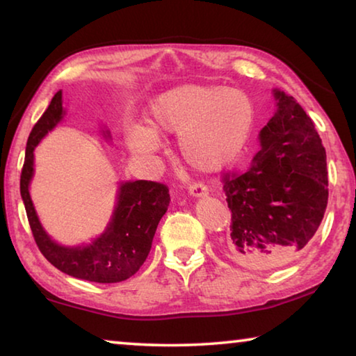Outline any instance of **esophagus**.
<instances>
[{"label":"esophagus","mask_w":356,"mask_h":356,"mask_svg":"<svg viewBox=\"0 0 356 356\" xmlns=\"http://www.w3.org/2000/svg\"><path fill=\"white\" fill-rule=\"evenodd\" d=\"M188 193L191 196H206L209 193V188L207 185H204L201 182H195V184H190Z\"/></svg>","instance_id":"1"}]
</instances>
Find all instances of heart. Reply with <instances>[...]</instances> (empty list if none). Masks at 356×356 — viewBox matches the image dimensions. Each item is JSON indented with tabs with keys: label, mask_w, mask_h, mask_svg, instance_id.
<instances>
[{
	"label": "heart",
	"mask_w": 356,
	"mask_h": 356,
	"mask_svg": "<svg viewBox=\"0 0 356 356\" xmlns=\"http://www.w3.org/2000/svg\"><path fill=\"white\" fill-rule=\"evenodd\" d=\"M146 120L147 129L129 131L135 154L156 152V135H179L177 147L185 163L200 172H216L231 165L248 143L254 106L240 89L186 83L150 102Z\"/></svg>",
	"instance_id": "1"
}]
</instances>
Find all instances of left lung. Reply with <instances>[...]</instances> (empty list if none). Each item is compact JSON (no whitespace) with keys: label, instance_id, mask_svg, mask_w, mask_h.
I'll return each instance as SVG.
<instances>
[{"label":"left lung","instance_id":"8db88e82","mask_svg":"<svg viewBox=\"0 0 356 356\" xmlns=\"http://www.w3.org/2000/svg\"><path fill=\"white\" fill-rule=\"evenodd\" d=\"M278 111L261 131V150L243 172L222 174L231 210L229 252L252 268L297 257L328 202L327 152L316 124L292 95L275 91Z\"/></svg>","mask_w":356,"mask_h":356}]
</instances>
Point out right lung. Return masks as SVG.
Listing matches in <instances>:
<instances>
[{"label": "right lung", "mask_w": 356, "mask_h": 356, "mask_svg": "<svg viewBox=\"0 0 356 356\" xmlns=\"http://www.w3.org/2000/svg\"><path fill=\"white\" fill-rule=\"evenodd\" d=\"M63 94H55L50 105L29 134L25 163L20 176V193L35 245L58 270L78 280L120 282L130 278L146 261L156 226L170 206V188L152 180H135L120 185L111 222L102 236L86 246L64 248L47 236L29 197L34 147L63 118Z\"/></svg>", "instance_id": "right-lung-1"}]
</instances>
